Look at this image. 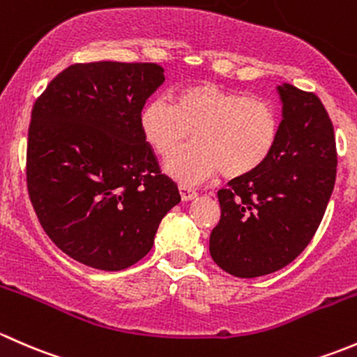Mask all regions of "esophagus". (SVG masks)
<instances>
[{
    "label": "esophagus",
    "mask_w": 357,
    "mask_h": 357,
    "mask_svg": "<svg viewBox=\"0 0 357 357\" xmlns=\"http://www.w3.org/2000/svg\"><path fill=\"white\" fill-rule=\"evenodd\" d=\"M178 190H180V196H182V201H192L197 197V190L189 185H180Z\"/></svg>",
    "instance_id": "esophagus-1"
}]
</instances>
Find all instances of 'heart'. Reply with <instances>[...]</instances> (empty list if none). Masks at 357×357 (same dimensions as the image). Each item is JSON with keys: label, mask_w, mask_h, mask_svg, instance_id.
<instances>
[{"label": "heart", "mask_w": 357, "mask_h": 357, "mask_svg": "<svg viewBox=\"0 0 357 357\" xmlns=\"http://www.w3.org/2000/svg\"><path fill=\"white\" fill-rule=\"evenodd\" d=\"M141 128L148 144L168 158L195 132L197 145L170 158L167 172L199 185L222 172L241 178L259 170L275 151L280 119L270 101L244 96L213 82L178 91L175 105L158 96L144 106Z\"/></svg>", "instance_id": "b5f03b06"}]
</instances>
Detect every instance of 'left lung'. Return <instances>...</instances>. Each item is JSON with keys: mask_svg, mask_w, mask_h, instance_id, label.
<instances>
[{"mask_svg": "<svg viewBox=\"0 0 357 357\" xmlns=\"http://www.w3.org/2000/svg\"><path fill=\"white\" fill-rule=\"evenodd\" d=\"M280 135L255 174L218 190V225L209 252L234 277L255 278L287 266L321 223L337 175L333 125L314 93L278 86Z\"/></svg>", "mask_w": 357, "mask_h": 357, "instance_id": "left-lung-1", "label": "left lung"}]
</instances>
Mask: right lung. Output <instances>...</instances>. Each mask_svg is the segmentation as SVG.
I'll list each match as a JSON object with an SVG mask.
<instances>
[{"label": "right lung", "instance_id": "right-lung-1", "mask_svg": "<svg viewBox=\"0 0 357 357\" xmlns=\"http://www.w3.org/2000/svg\"><path fill=\"white\" fill-rule=\"evenodd\" d=\"M163 80L156 63H75L32 106L29 197L47 237L79 263L132 266L180 203L141 128L146 99Z\"/></svg>", "mask_w": 357, "mask_h": 357}]
</instances>
